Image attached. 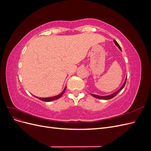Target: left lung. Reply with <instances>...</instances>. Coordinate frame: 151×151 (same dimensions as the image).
Masks as SVG:
<instances>
[{
  "label": "left lung",
  "instance_id": "obj_1",
  "mask_svg": "<svg viewBox=\"0 0 151 151\" xmlns=\"http://www.w3.org/2000/svg\"><path fill=\"white\" fill-rule=\"evenodd\" d=\"M113 41H114V43H115V45H116V46H117L118 48H119V49H120V50H122L121 47H120V45H118V43L116 42V41H115V40H114ZM126 81H127V79H125V82H124V83H123V84L122 85V86L121 87L120 89H118L117 91H116L115 93H113V94H110V95L104 96H98V95H96V94H91V95H92L93 97H94V98H98V99H110L114 98L115 96H116L118 94V93H119V92H120V91L122 90V89H123V88H124V86H125V84H126Z\"/></svg>",
  "mask_w": 151,
  "mask_h": 151
}]
</instances>
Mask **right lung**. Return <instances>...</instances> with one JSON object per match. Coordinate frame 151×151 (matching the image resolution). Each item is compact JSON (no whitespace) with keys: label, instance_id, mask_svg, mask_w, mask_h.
I'll return each instance as SVG.
<instances>
[{"label":"right lung","instance_id":"add662e5","mask_svg":"<svg viewBox=\"0 0 151 151\" xmlns=\"http://www.w3.org/2000/svg\"><path fill=\"white\" fill-rule=\"evenodd\" d=\"M65 89L66 88L63 89V91H62V92L60 94H58L57 96H53V97H50V98H38L39 99L42 100V101H45V102H49V101H53V100H55V99H57L58 98H60L62 96L63 94V93H64L65 91Z\"/></svg>","mask_w":151,"mask_h":151}]
</instances>
